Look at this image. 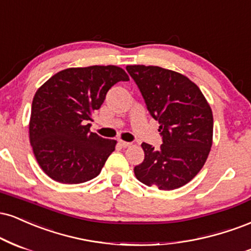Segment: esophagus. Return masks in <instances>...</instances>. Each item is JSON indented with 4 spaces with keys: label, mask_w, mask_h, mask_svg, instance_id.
I'll use <instances>...</instances> for the list:
<instances>
[{
    "label": "esophagus",
    "mask_w": 251,
    "mask_h": 251,
    "mask_svg": "<svg viewBox=\"0 0 251 251\" xmlns=\"http://www.w3.org/2000/svg\"><path fill=\"white\" fill-rule=\"evenodd\" d=\"M120 144H121V147H123V148H128V147H130L132 143H130V142H126V141L121 140V141H120Z\"/></svg>",
    "instance_id": "esophagus-1"
}]
</instances>
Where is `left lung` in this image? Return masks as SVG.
Instances as JSON below:
<instances>
[{
  "label": "left lung",
  "instance_id": "obj_1",
  "mask_svg": "<svg viewBox=\"0 0 251 251\" xmlns=\"http://www.w3.org/2000/svg\"><path fill=\"white\" fill-rule=\"evenodd\" d=\"M163 137L160 149L142 143L144 160L134 168L143 184L174 190L190 182L213 146V111L187 76L157 66H126Z\"/></svg>",
  "mask_w": 251,
  "mask_h": 251
}]
</instances>
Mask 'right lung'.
<instances>
[{
	"mask_svg": "<svg viewBox=\"0 0 251 251\" xmlns=\"http://www.w3.org/2000/svg\"><path fill=\"white\" fill-rule=\"evenodd\" d=\"M120 81H129L122 68L90 66L61 70L38 88L31 104L29 140L38 166L50 178L78 184L101 173L117 141L90 132L87 122Z\"/></svg>",
	"mask_w": 251,
	"mask_h": 251,
	"instance_id": "obj_1",
	"label": "right lung"
}]
</instances>
